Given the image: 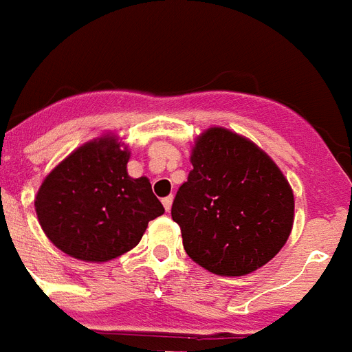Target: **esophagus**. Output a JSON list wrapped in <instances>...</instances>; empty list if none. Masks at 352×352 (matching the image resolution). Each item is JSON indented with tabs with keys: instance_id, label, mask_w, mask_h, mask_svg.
Here are the masks:
<instances>
[{
	"instance_id": "1",
	"label": "esophagus",
	"mask_w": 352,
	"mask_h": 352,
	"mask_svg": "<svg viewBox=\"0 0 352 352\" xmlns=\"http://www.w3.org/2000/svg\"><path fill=\"white\" fill-rule=\"evenodd\" d=\"M162 203H164L165 210H167V212H170V207H173V196H167V197H164V199H162Z\"/></svg>"
}]
</instances>
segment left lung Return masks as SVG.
<instances>
[{"label":"left lung","instance_id":"1","mask_svg":"<svg viewBox=\"0 0 352 352\" xmlns=\"http://www.w3.org/2000/svg\"><path fill=\"white\" fill-rule=\"evenodd\" d=\"M190 164L170 210L188 257L223 277H243L274 259L295 219L293 188L278 165L219 126L194 140Z\"/></svg>","mask_w":352,"mask_h":352}]
</instances>
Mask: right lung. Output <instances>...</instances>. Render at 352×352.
Returning a JSON list of instances; mask_svg holds the SVG:
<instances>
[{
	"label": "right lung",
	"instance_id": "1",
	"mask_svg": "<svg viewBox=\"0 0 352 352\" xmlns=\"http://www.w3.org/2000/svg\"><path fill=\"white\" fill-rule=\"evenodd\" d=\"M129 156V147L106 133L46 174L34 205L41 228L60 252L86 263L117 259L164 214L149 178L127 174Z\"/></svg>",
	"mask_w": 352,
	"mask_h": 352
}]
</instances>
